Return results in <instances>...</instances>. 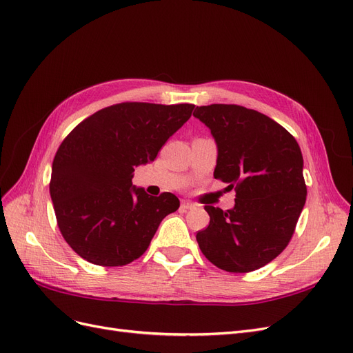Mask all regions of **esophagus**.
<instances>
[{
    "label": "esophagus",
    "mask_w": 353,
    "mask_h": 353,
    "mask_svg": "<svg viewBox=\"0 0 353 353\" xmlns=\"http://www.w3.org/2000/svg\"><path fill=\"white\" fill-rule=\"evenodd\" d=\"M195 205L190 201H181V210H190V208H194Z\"/></svg>",
    "instance_id": "1"
}]
</instances>
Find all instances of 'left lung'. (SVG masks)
Returning <instances> with one entry per match:
<instances>
[{
  "mask_svg": "<svg viewBox=\"0 0 353 353\" xmlns=\"http://www.w3.org/2000/svg\"><path fill=\"white\" fill-rule=\"evenodd\" d=\"M194 117L216 139L214 178L236 191L232 210L204 207L210 223L196 242L223 271L259 270L287 248L305 204L300 146L283 125L242 105H201Z\"/></svg>",
  "mask_w": 353,
  "mask_h": 353,
  "instance_id": "8db88e82",
  "label": "left lung"
}]
</instances>
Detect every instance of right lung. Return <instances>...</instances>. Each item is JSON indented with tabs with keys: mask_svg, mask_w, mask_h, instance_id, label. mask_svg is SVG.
Here are the masks:
<instances>
[{
	"mask_svg": "<svg viewBox=\"0 0 353 353\" xmlns=\"http://www.w3.org/2000/svg\"><path fill=\"white\" fill-rule=\"evenodd\" d=\"M194 104L120 103L81 121L54 154L50 196L58 228L81 258L123 266L140 258L161 221L179 207L171 192L133 187L134 168L158 152Z\"/></svg>",
	"mask_w": 353,
	"mask_h": 353,
	"instance_id": "right-lung-1",
	"label": "right lung"
}]
</instances>
